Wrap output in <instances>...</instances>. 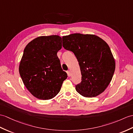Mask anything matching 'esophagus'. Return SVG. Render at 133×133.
Segmentation results:
<instances>
[{"label": "esophagus", "mask_w": 133, "mask_h": 133, "mask_svg": "<svg viewBox=\"0 0 133 133\" xmlns=\"http://www.w3.org/2000/svg\"><path fill=\"white\" fill-rule=\"evenodd\" d=\"M67 74L68 76H71V74H70V71H67Z\"/></svg>", "instance_id": "obj_1"}]
</instances>
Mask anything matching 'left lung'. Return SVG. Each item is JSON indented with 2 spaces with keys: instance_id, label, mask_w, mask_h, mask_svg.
I'll return each instance as SVG.
<instances>
[{
  "instance_id": "left-lung-1",
  "label": "left lung",
  "mask_w": 133,
  "mask_h": 133,
  "mask_svg": "<svg viewBox=\"0 0 133 133\" xmlns=\"http://www.w3.org/2000/svg\"><path fill=\"white\" fill-rule=\"evenodd\" d=\"M63 47L71 51L79 62L82 82L75 86L79 94L85 97H96L109 84L116 63L109 46L94 35L74 33L63 36Z\"/></svg>"
}]
</instances>
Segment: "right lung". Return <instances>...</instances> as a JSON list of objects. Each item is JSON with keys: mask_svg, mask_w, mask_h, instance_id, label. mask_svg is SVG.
Returning <instances> with one entry per match:
<instances>
[{"mask_svg": "<svg viewBox=\"0 0 133 133\" xmlns=\"http://www.w3.org/2000/svg\"><path fill=\"white\" fill-rule=\"evenodd\" d=\"M61 48L62 38L52 35L37 37L24 49L19 73L28 90L38 99L54 97L67 78L57 56Z\"/></svg>", "mask_w": 133, "mask_h": 133, "instance_id": "obj_1", "label": "right lung"}]
</instances>
